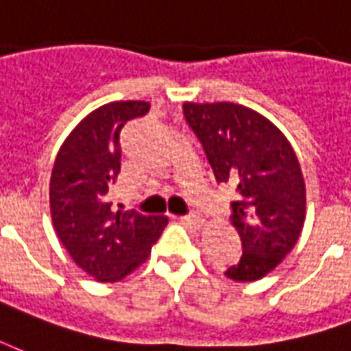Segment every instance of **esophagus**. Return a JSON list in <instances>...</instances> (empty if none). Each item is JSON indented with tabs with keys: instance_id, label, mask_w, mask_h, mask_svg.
<instances>
[{
	"instance_id": "1",
	"label": "esophagus",
	"mask_w": 351,
	"mask_h": 351,
	"mask_svg": "<svg viewBox=\"0 0 351 351\" xmlns=\"http://www.w3.org/2000/svg\"><path fill=\"white\" fill-rule=\"evenodd\" d=\"M183 221H186L189 224H193L194 228H200V226H204V219H202V215L198 213V211H193L191 215H186Z\"/></svg>"
}]
</instances>
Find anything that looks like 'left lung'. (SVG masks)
<instances>
[{
	"label": "left lung",
	"instance_id": "left-lung-1",
	"mask_svg": "<svg viewBox=\"0 0 351 351\" xmlns=\"http://www.w3.org/2000/svg\"><path fill=\"white\" fill-rule=\"evenodd\" d=\"M215 179L235 189L232 224L241 258L224 271L237 282L265 277L298 243L305 222V181L290 142L254 110L234 102H185Z\"/></svg>",
	"mask_w": 351,
	"mask_h": 351
}]
</instances>
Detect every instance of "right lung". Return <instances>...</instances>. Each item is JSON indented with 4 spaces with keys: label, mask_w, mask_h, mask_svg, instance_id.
I'll return each instance as SVG.
<instances>
[{
    "label": "right lung",
    "mask_w": 351,
    "mask_h": 351,
    "mask_svg": "<svg viewBox=\"0 0 351 351\" xmlns=\"http://www.w3.org/2000/svg\"><path fill=\"white\" fill-rule=\"evenodd\" d=\"M149 102L117 101L84 117L61 145L50 178L56 234L78 267L99 282H117L147 260L166 217L112 211L110 189L121 172V129Z\"/></svg>",
    "instance_id": "add662e5"
}]
</instances>
